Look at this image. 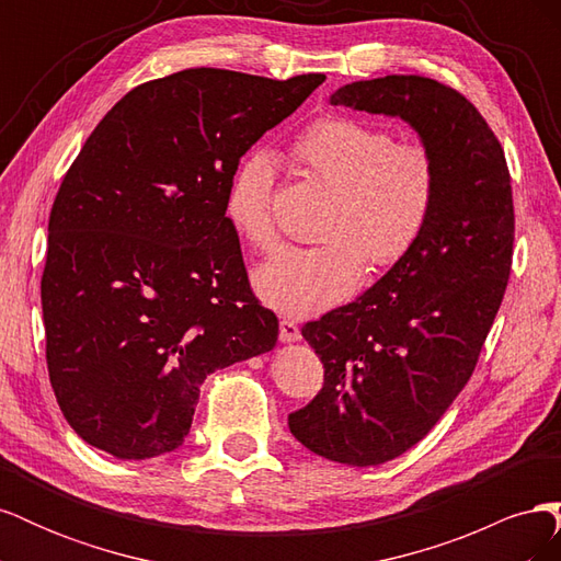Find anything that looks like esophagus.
Returning <instances> with one entry per match:
<instances>
[{
  "mask_svg": "<svg viewBox=\"0 0 561 561\" xmlns=\"http://www.w3.org/2000/svg\"><path fill=\"white\" fill-rule=\"evenodd\" d=\"M299 339H301V332H299L297 322L290 320V318H283L280 320V342L293 344V342H299Z\"/></svg>",
  "mask_w": 561,
  "mask_h": 561,
  "instance_id": "34e87169",
  "label": "esophagus"
}]
</instances>
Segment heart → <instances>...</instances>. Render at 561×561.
Instances as JSON below:
<instances>
[{
    "instance_id": "b5f03b06",
    "label": "heart",
    "mask_w": 561,
    "mask_h": 561,
    "mask_svg": "<svg viewBox=\"0 0 561 561\" xmlns=\"http://www.w3.org/2000/svg\"><path fill=\"white\" fill-rule=\"evenodd\" d=\"M290 157L330 201L320 243L283 245L254 271L260 297L280 313L313 316L348 299L365 276L404 262L428 231L439 201V163L423 142L360 118L318 116L290 142ZM274 161L254 151L239 161L225 194V217L245 243H276Z\"/></svg>"
}]
</instances>
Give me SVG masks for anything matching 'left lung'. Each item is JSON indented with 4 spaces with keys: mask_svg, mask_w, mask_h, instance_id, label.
I'll return each mask as SVG.
<instances>
[{
    "mask_svg": "<svg viewBox=\"0 0 561 561\" xmlns=\"http://www.w3.org/2000/svg\"><path fill=\"white\" fill-rule=\"evenodd\" d=\"M330 103L410 122L443 175L410 257L301 328L325 386L290 414V431L313 454L363 468L421 443L472 377L511 278L515 206L499 138L447 83L388 75L348 83Z\"/></svg>",
    "mask_w": 561,
    "mask_h": 561,
    "instance_id": "1",
    "label": "left lung"
}]
</instances>
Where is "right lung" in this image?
<instances>
[{"label":"right lung","mask_w":561,"mask_h":561,"mask_svg":"<svg viewBox=\"0 0 561 561\" xmlns=\"http://www.w3.org/2000/svg\"><path fill=\"white\" fill-rule=\"evenodd\" d=\"M322 81L192 67L128 91L83 142L42 274L48 379L83 443L116 458L178 449L206 377L276 346L225 194Z\"/></svg>","instance_id":"obj_1"}]
</instances>
